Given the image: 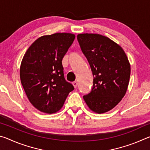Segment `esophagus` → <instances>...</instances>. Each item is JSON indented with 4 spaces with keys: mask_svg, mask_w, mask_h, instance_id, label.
<instances>
[{
    "mask_svg": "<svg viewBox=\"0 0 150 150\" xmlns=\"http://www.w3.org/2000/svg\"><path fill=\"white\" fill-rule=\"evenodd\" d=\"M73 87H74L75 88L77 87V81H74V82L73 83Z\"/></svg>",
    "mask_w": 150,
    "mask_h": 150,
    "instance_id": "obj_1",
    "label": "esophagus"
}]
</instances>
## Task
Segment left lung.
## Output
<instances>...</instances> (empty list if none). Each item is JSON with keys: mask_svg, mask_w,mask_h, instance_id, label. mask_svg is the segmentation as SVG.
Instances as JSON below:
<instances>
[{"mask_svg": "<svg viewBox=\"0 0 150 150\" xmlns=\"http://www.w3.org/2000/svg\"><path fill=\"white\" fill-rule=\"evenodd\" d=\"M77 40L94 77L92 89L83 98L92 111L106 112L115 107L126 93L130 77L128 57L120 45L104 35L80 34Z\"/></svg>", "mask_w": 150, "mask_h": 150, "instance_id": "8db88e82", "label": "left lung"}]
</instances>
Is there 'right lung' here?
Returning <instances> with one entry per match:
<instances>
[{
  "instance_id": "obj_1",
  "label": "right lung",
  "mask_w": 150,
  "mask_h": 150,
  "mask_svg": "<svg viewBox=\"0 0 150 150\" xmlns=\"http://www.w3.org/2000/svg\"><path fill=\"white\" fill-rule=\"evenodd\" d=\"M75 38L69 33L43 35L30 45L22 60V87L30 102L42 112L59 111L74 89L65 79L62 59Z\"/></svg>"
}]
</instances>
